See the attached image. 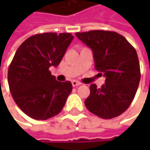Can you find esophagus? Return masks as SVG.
Returning a JSON list of instances; mask_svg holds the SVG:
<instances>
[{
	"label": "esophagus",
	"instance_id": "obj_1",
	"mask_svg": "<svg viewBox=\"0 0 150 150\" xmlns=\"http://www.w3.org/2000/svg\"><path fill=\"white\" fill-rule=\"evenodd\" d=\"M81 85V82L77 81H72V86L73 87H77V86H80Z\"/></svg>",
	"mask_w": 150,
	"mask_h": 150
}]
</instances>
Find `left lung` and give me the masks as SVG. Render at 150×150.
<instances>
[{"label":"left lung","mask_w":150,"mask_h":150,"mask_svg":"<svg viewBox=\"0 0 150 150\" xmlns=\"http://www.w3.org/2000/svg\"><path fill=\"white\" fill-rule=\"evenodd\" d=\"M75 35L92 49L95 68L106 77L100 88L90 85V95L85 100L87 108L103 119L122 115L131 104L141 78L135 47L113 31L91 30Z\"/></svg>","instance_id":"8db88e82"}]
</instances>
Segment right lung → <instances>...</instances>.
<instances>
[{
	"instance_id": "add662e5",
	"label": "right lung",
	"mask_w": 150,
	"mask_h": 150,
	"mask_svg": "<svg viewBox=\"0 0 150 150\" xmlns=\"http://www.w3.org/2000/svg\"><path fill=\"white\" fill-rule=\"evenodd\" d=\"M73 38L69 33L38 34L16 50L8 67V86L15 103L29 117L47 120L64 107L72 84L56 81L49 68L59 65Z\"/></svg>"
}]
</instances>
